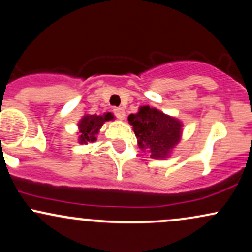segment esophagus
Returning a JSON list of instances; mask_svg holds the SVG:
<instances>
[{"mask_svg":"<svg viewBox=\"0 0 252 252\" xmlns=\"http://www.w3.org/2000/svg\"><path fill=\"white\" fill-rule=\"evenodd\" d=\"M114 115L116 116V118H118V120H123V118L126 117V111H124L123 108H115Z\"/></svg>","mask_w":252,"mask_h":252,"instance_id":"34e87169","label":"esophagus"}]
</instances>
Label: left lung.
I'll return each mask as SVG.
<instances>
[{
    "instance_id": "8db88e82",
    "label": "left lung",
    "mask_w": 252,
    "mask_h": 252,
    "mask_svg": "<svg viewBox=\"0 0 252 252\" xmlns=\"http://www.w3.org/2000/svg\"><path fill=\"white\" fill-rule=\"evenodd\" d=\"M134 126L138 146L150 150V158H164L180 141L181 123L175 118L149 106H142L136 115L128 117Z\"/></svg>"
}]
</instances>
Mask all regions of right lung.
Instances as JSON below:
<instances>
[{"instance_id":"right-lung-1","label":"right lung","mask_w":252,"mask_h":252,"mask_svg":"<svg viewBox=\"0 0 252 252\" xmlns=\"http://www.w3.org/2000/svg\"><path fill=\"white\" fill-rule=\"evenodd\" d=\"M112 116L110 112L105 114L104 116H96V115H89L84 116L83 120L79 122V141L80 143L94 142L96 141V135L99 131V128L103 126L105 121L112 120Z\"/></svg>"}]
</instances>
